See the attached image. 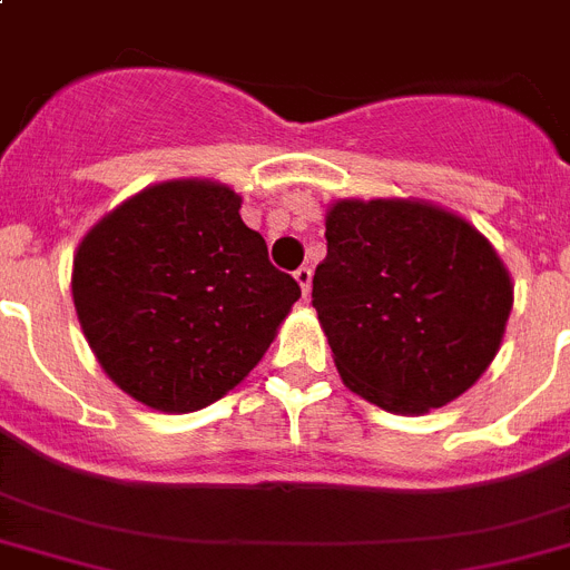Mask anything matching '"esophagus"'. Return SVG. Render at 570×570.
I'll return each mask as SVG.
<instances>
[{"label":"esophagus","instance_id":"34e87169","mask_svg":"<svg viewBox=\"0 0 570 570\" xmlns=\"http://www.w3.org/2000/svg\"><path fill=\"white\" fill-rule=\"evenodd\" d=\"M295 281L301 284V292H304V295H309V289H313V269H309V266H301V269H295Z\"/></svg>","mask_w":570,"mask_h":570}]
</instances>
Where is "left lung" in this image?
<instances>
[{
	"mask_svg": "<svg viewBox=\"0 0 570 570\" xmlns=\"http://www.w3.org/2000/svg\"><path fill=\"white\" fill-rule=\"evenodd\" d=\"M313 306L353 393L422 415L491 367L513 306L511 275L464 217L424 200H335Z\"/></svg>",
	"mask_w": 570,
	"mask_h": 570,
	"instance_id": "8db88e82",
	"label": "left lung"
}]
</instances>
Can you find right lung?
Returning a JSON list of instances; mask_svg holds the SVG:
<instances>
[{
    "label": "right lung",
    "instance_id": "right-lung-1",
    "mask_svg": "<svg viewBox=\"0 0 570 570\" xmlns=\"http://www.w3.org/2000/svg\"><path fill=\"white\" fill-rule=\"evenodd\" d=\"M71 292L108 379L163 413L235 390L301 298L215 180L155 183L108 212L73 255Z\"/></svg>",
    "mask_w": 570,
    "mask_h": 570
}]
</instances>
